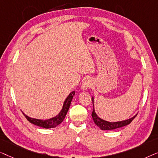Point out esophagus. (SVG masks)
Wrapping results in <instances>:
<instances>
[{"instance_id": "obj_1", "label": "esophagus", "mask_w": 158, "mask_h": 158, "mask_svg": "<svg viewBox=\"0 0 158 158\" xmlns=\"http://www.w3.org/2000/svg\"><path fill=\"white\" fill-rule=\"evenodd\" d=\"M92 85V80L90 79H86L84 81H83V83L81 84V90L82 91H86L87 89L90 88Z\"/></svg>"}]
</instances>
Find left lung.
<instances>
[{"label": "left lung", "instance_id": "left-lung-1", "mask_svg": "<svg viewBox=\"0 0 158 158\" xmlns=\"http://www.w3.org/2000/svg\"><path fill=\"white\" fill-rule=\"evenodd\" d=\"M92 101L93 103V106H94V107H93V112L92 114L93 120H94V123L96 124L102 130H115V129H118V128L123 127L127 125V124L131 123V122L134 119L135 117H136L137 114H135L134 117L123 121L108 122V121L104 120V119H102V118H100V117H99L98 115L97 114L96 112H95L94 105V97H92Z\"/></svg>", "mask_w": 158, "mask_h": 158}]
</instances>
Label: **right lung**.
<instances>
[{
    "label": "right lung",
    "mask_w": 158,
    "mask_h": 158,
    "mask_svg": "<svg viewBox=\"0 0 158 158\" xmlns=\"http://www.w3.org/2000/svg\"><path fill=\"white\" fill-rule=\"evenodd\" d=\"M75 92L73 91L70 93L68 95V97H66L64 102L63 104V106H62V109L60 111L59 114H58L56 116H55L52 118H50L48 119H35V118H31V117L27 116V115L23 114L26 119H28V121H29L31 123L35 124V125H37L39 127H41L46 128V129H49V128H54L56 127V126L59 125V124H61L63 120L65 118L66 113H67L69 109L71 102L73 99V97L74 96Z\"/></svg>",
    "instance_id": "obj_1"
}]
</instances>
